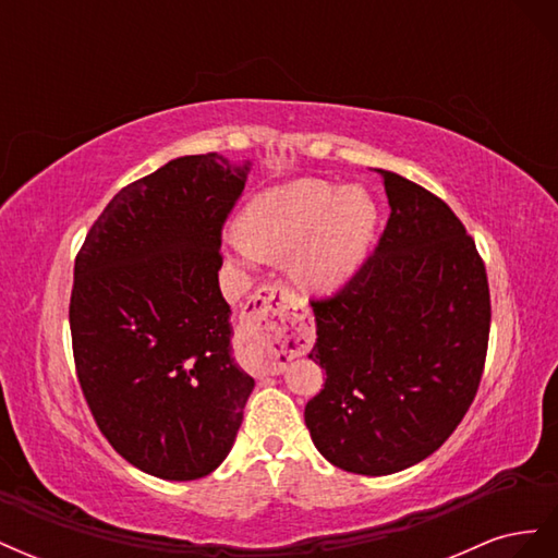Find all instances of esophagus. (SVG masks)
Instances as JSON below:
<instances>
[{
  "label": "esophagus",
  "instance_id": "obj_1",
  "mask_svg": "<svg viewBox=\"0 0 558 558\" xmlns=\"http://www.w3.org/2000/svg\"><path fill=\"white\" fill-rule=\"evenodd\" d=\"M305 324L300 320L298 295L283 283H265L248 298L242 312L240 340L253 375L267 377L286 369L302 349Z\"/></svg>",
  "mask_w": 558,
  "mask_h": 558
}]
</instances>
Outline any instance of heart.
I'll use <instances>...</instances> for the list:
<instances>
[{"instance_id":"obj_1","label":"heart","mask_w":558,"mask_h":558,"mask_svg":"<svg viewBox=\"0 0 558 558\" xmlns=\"http://www.w3.org/2000/svg\"><path fill=\"white\" fill-rule=\"evenodd\" d=\"M375 207L359 189L337 191L324 181H298L258 195L230 238L246 263L289 258L293 279L312 291L340 283L373 238Z\"/></svg>"}]
</instances>
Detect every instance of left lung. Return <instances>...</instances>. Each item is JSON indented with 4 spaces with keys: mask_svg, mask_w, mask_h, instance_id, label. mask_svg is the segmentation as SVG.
Returning a JSON list of instances; mask_svg holds the SVG:
<instances>
[{
    "mask_svg": "<svg viewBox=\"0 0 558 558\" xmlns=\"http://www.w3.org/2000/svg\"><path fill=\"white\" fill-rule=\"evenodd\" d=\"M391 216L340 291L312 298L310 359L326 384L305 424L326 459L379 477L424 461L461 424L484 373L486 267L445 199L377 170Z\"/></svg>",
    "mask_w": 558,
    "mask_h": 558,
    "instance_id": "obj_1",
    "label": "left lung"
}]
</instances>
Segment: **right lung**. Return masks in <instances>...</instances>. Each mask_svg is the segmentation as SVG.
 <instances>
[{
  "instance_id": "add662e5",
  "label": "right lung",
  "mask_w": 558,
  "mask_h": 558,
  "mask_svg": "<svg viewBox=\"0 0 558 558\" xmlns=\"http://www.w3.org/2000/svg\"><path fill=\"white\" fill-rule=\"evenodd\" d=\"M244 167L183 156L118 191L74 260L70 328L95 424L160 480L214 472L242 426L253 379L234 363L218 286L223 226Z\"/></svg>"
}]
</instances>
